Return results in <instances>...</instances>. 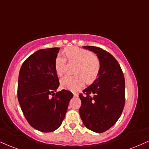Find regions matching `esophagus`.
I'll list each match as a JSON object with an SVG mask.
<instances>
[{"instance_id": "34e87169", "label": "esophagus", "mask_w": 149, "mask_h": 149, "mask_svg": "<svg viewBox=\"0 0 149 149\" xmlns=\"http://www.w3.org/2000/svg\"><path fill=\"white\" fill-rule=\"evenodd\" d=\"M78 94H76V93H73V97H78Z\"/></svg>"}]
</instances>
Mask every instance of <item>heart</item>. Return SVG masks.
<instances>
[{
  "instance_id": "1",
  "label": "heart",
  "mask_w": 149,
  "mask_h": 149,
  "mask_svg": "<svg viewBox=\"0 0 149 149\" xmlns=\"http://www.w3.org/2000/svg\"><path fill=\"white\" fill-rule=\"evenodd\" d=\"M69 62L78 64L75 69L76 76H65L60 80L62 88L71 91H78L85 85V82L92 83L98 78L101 70V62L91 52L78 47H71L65 51ZM66 58L63 55H57L55 60V71L58 76L64 73Z\"/></svg>"
}]
</instances>
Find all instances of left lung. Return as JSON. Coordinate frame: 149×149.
Here are the masks:
<instances>
[{"instance_id":"left-lung-1","label":"left lung","mask_w":149,"mask_h":149,"mask_svg":"<svg viewBox=\"0 0 149 149\" xmlns=\"http://www.w3.org/2000/svg\"><path fill=\"white\" fill-rule=\"evenodd\" d=\"M84 48L94 52L101 62L98 78L80 94L79 113L83 124L93 132L101 133L113 126L125 105V79L119 64L105 50L96 46Z\"/></svg>"}]
</instances>
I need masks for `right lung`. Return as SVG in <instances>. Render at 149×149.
Masks as SVG:
<instances>
[{"label": "right lung", "instance_id": "right-lung-1", "mask_svg": "<svg viewBox=\"0 0 149 149\" xmlns=\"http://www.w3.org/2000/svg\"><path fill=\"white\" fill-rule=\"evenodd\" d=\"M59 51L51 48L36 51L19 71L18 101L29 124L41 132H53L61 126L73 98L66 89L57 92L60 82L55 60Z\"/></svg>", "mask_w": 149, "mask_h": 149}]
</instances>
